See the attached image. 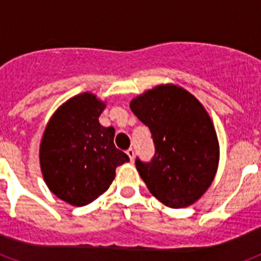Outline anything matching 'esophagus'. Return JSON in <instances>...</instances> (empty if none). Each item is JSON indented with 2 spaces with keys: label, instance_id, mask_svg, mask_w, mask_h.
<instances>
[{
  "label": "esophagus",
  "instance_id": "1",
  "mask_svg": "<svg viewBox=\"0 0 261 261\" xmlns=\"http://www.w3.org/2000/svg\"><path fill=\"white\" fill-rule=\"evenodd\" d=\"M126 154L128 155V158H130V161H131V162L134 161V155H135V152H134V150H133V148H128V150L126 151Z\"/></svg>",
  "mask_w": 261,
  "mask_h": 261
}]
</instances>
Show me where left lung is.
Wrapping results in <instances>:
<instances>
[{"label": "left lung", "instance_id": "1", "mask_svg": "<svg viewBox=\"0 0 261 261\" xmlns=\"http://www.w3.org/2000/svg\"><path fill=\"white\" fill-rule=\"evenodd\" d=\"M150 128L155 155L135 164L150 192L164 205L194 204L215 178L219 142L208 113L191 93L176 85H159L130 103Z\"/></svg>", "mask_w": 261, "mask_h": 261}]
</instances>
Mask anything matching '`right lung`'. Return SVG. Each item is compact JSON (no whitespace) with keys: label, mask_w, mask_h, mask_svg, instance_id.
Segmentation results:
<instances>
[{"label":"right lung","mask_w":261,"mask_h":261,"mask_svg":"<svg viewBox=\"0 0 261 261\" xmlns=\"http://www.w3.org/2000/svg\"><path fill=\"white\" fill-rule=\"evenodd\" d=\"M106 103L94 94L70 98L53 114L39 146V163L50 191L61 200L82 207L107 191L115 168L130 162L114 144V127L99 115Z\"/></svg>","instance_id":"right-lung-1"}]
</instances>
